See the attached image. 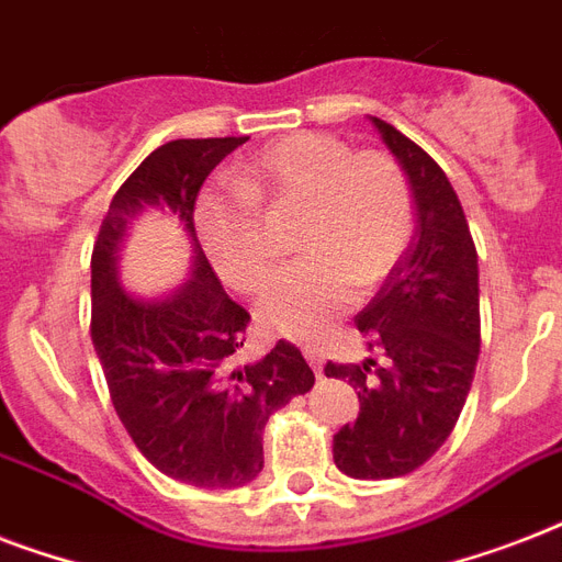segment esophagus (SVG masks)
<instances>
[{
	"instance_id": "34e87169",
	"label": "esophagus",
	"mask_w": 562,
	"mask_h": 562,
	"mask_svg": "<svg viewBox=\"0 0 562 562\" xmlns=\"http://www.w3.org/2000/svg\"><path fill=\"white\" fill-rule=\"evenodd\" d=\"M303 356H306V361L312 364L315 375L321 379V375H324V350H321V347H303Z\"/></svg>"
}]
</instances>
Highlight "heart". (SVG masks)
Here are the masks:
<instances>
[{"instance_id":"heart-1","label":"heart","mask_w":562,"mask_h":562,"mask_svg":"<svg viewBox=\"0 0 562 562\" xmlns=\"http://www.w3.org/2000/svg\"><path fill=\"white\" fill-rule=\"evenodd\" d=\"M256 203H303V262L273 277L259 321L294 341H315L350 312L356 289H379L405 254L414 201L391 157L356 151L329 134L282 136L245 160L236 189L206 192L194 221L215 271L241 291L262 289L273 256Z\"/></svg>"}]
</instances>
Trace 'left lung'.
<instances>
[{"mask_svg":"<svg viewBox=\"0 0 562 562\" xmlns=\"http://www.w3.org/2000/svg\"><path fill=\"white\" fill-rule=\"evenodd\" d=\"M408 175L417 227L408 250L364 312L356 315L384 364H326L350 379L359 417L333 437L335 467L361 481L408 475L446 443L472 387L481 347L479 254L443 169L417 143L373 116Z\"/></svg>","mask_w":562,"mask_h":562,"instance_id":"obj_1","label":"left lung"}]
</instances>
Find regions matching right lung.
Here are the masks:
<instances>
[{"label":"right lung","mask_w":562,"mask_h":562,"mask_svg":"<svg viewBox=\"0 0 562 562\" xmlns=\"http://www.w3.org/2000/svg\"><path fill=\"white\" fill-rule=\"evenodd\" d=\"M247 136L160 145L119 187L92 247V347L122 426L175 481L241 487L262 472V431L273 411L312 391L315 373L289 341L236 368L250 315L229 300L194 233L203 180ZM148 205L178 214L193 245V277L166 299H136L117 282L126 224Z\"/></svg>","instance_id":"obj_1"}]
</instances>
